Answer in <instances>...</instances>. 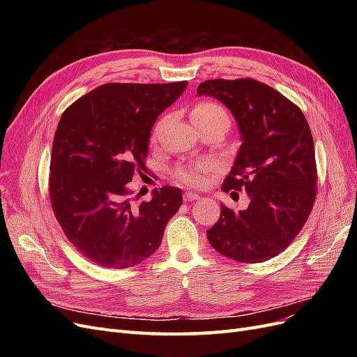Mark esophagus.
I'll return each mask as SVG.
<instances>
[{"instance_id":"esophagus-1","label":"esophagus","mask_w":357,"mask_h":357,"mask_svg":"<svg viewBox=\"0 0 357 357\" xmlns=\"http://www.w3.org/2000/svg\"><path fill=\"white\" fill-rule=\"evenodd\" d=\"M183 198H185V201H186V202H190V201H195V199H198V198H199V195H198V193H195V192H186V193H185V197H183Z\"/></svg>"}]
</instances>
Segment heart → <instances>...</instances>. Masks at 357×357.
Wrapping results in <instances>:
<instances>
[{
	"mask_svg": "<svg viewBox=\"0 0 357 357\" xmlns=\"http://www.w3.org/2000/svg\"><path fill=\"white\" fill-rule=\"evenodd\" d=\"M214 119H223L225 122H228V113L223 109L222 105L210 102V101H202L198 102L192 110V122L197 121H214ZM158 129H155L153 137L158 135ZM213 168L210 162H199V164H193V165H185V167H178L174 171V178L181 183V185H186L190 188H201L205 183V172H208Z\"/></svg>",
	"mask_w": 357,
	"mask_h": 357,
	"instance_id": "b5f03b06",
	"label": "heart"
}]
</instances>
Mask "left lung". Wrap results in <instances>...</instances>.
I'll return each instance as SVG.
<instances>
[{"mask_svg":"<svg viewBox=\"0 0 357 357\" xmlns=\"http://www.w3.org/2000/svg\"><path fill=\"white\" fill-rule=\"evenodd\" d=\"M197 93L219 100L234 114L243 144L222 189H244L250 197L238 213L222 205L208 241L234 261H268L294 241L316 201L317 168L307 119L284 95L253 79L205 80Z\"/></svg>","mask_w":357,"mask_h":357,"instance_id":"obj_1","label":"left lung"}]
</instances>
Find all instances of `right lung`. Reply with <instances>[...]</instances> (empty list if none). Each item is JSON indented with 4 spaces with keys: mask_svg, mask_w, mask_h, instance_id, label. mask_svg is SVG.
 <instances>
[{
    "mask_svg": "<svg viewBox=\"0 0 357 357\" xmlns=\"http://www.w3.org/2000/svg\"><path fill=\"white\" fill-rule=\"evenodd\" d=\"M186 86L107 83L62 113L50 158L52 208L70 243L96 265L143 262L181 207V190L172 186L135 205L129 181L147 171L152 126Z\"/></svg>",
    "mask_w": 357,
    "mask_h": 357,
    "instance_id": "add662e5",
    "label": "right lung"
}]
</instances>
